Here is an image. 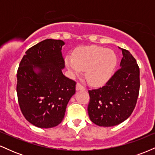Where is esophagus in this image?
<instances>
[{
    "label": "esophagus",
    "instance_id": "obj_1",
    "mask_svg": "<svg viewBox=\"0 0 155 155\" xmlns=\"http://www.w3.org/2000/svg\"><path fill=\"white\" fill-rule=\"evenodd\" d=\"M76 90H77V91H79V90H81V91H84V90H85V88L82 85H81V84H79V83L76 84Z\"/></svg>",
    "mask_w": 155,
    "mask_h": 155
}]
</instances>
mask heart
Listing matches in <instances>:
<instances>
[{
	"label": "heart",
	"mask_w": 155,
	"mask_h": 155,
	"mask_svg": "<svg viewBox=\"0 0 155 155\" xmlns=\"http://www.w3.org/2000/svg\"><path fill=\"white\" fill-rule=\"evenodd\" d=\"M65 66L73 76L85 71L87 81L92 86H102L111 78L117 64V56L111 49L92 45L80 48L74 56L65 58Z\"/></svg>",
	"instance_id": "1"
}]
</instances>
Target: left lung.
Wrapping results in <instances>:
<instances>
[{"mask_svg":"<svg viewBox=\"0 0 155 155\" xmlns=\"http://www.w3.org/2000/svg\"><path fill=\"white\" fill-rule=\"evenodd\" d=\"M120 49L123 56L120 68L103 87L89 90V117L101 127L115 126L127 120L139 93L140 71L136 60L129 51Z\"/></svg>","mask_w":155,"mask_h":155,"instance_id":"obj_1","label":"left lung"}]
</instances>
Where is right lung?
Here are the masks:
<instances>
[{"label":"right lung","mask_w":155,"mask_h":155,"mask_svg":"<svg viewBox=\"0 0 155 155\" xmlns=\"http://www.w3.org/2000/svg\"><path fill=\"white\" fill-rule=\"evenodd\" d=\"M62 40L46 39L26 51L17 74V92L22 114L40 128L58 125L65 116L76 82L63 75Z\"/></svg>","instance_id":"right-lung-1"}]
</instances>
